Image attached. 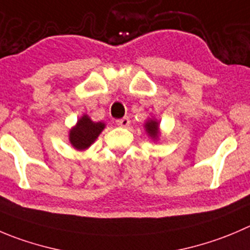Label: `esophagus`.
<instances>
[{
    "mask_svg": "<svg viewBox=\"0 0 250 250\" xmlns=\"http://www.w3.org/2000/svg\"><path fill=\"white\" fill-rule=\"evenodd\" d=\"M116 124L121 127H127L130 125V119L126 118V116H125V118L118 119V120H116Z\"/></svg>",
    "mask_w": 250,
    "mask_h": 250,
    "instance_id": "esophagus-1",
    "label": "esophagus"
}]
</instances>
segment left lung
<instances>
[{
  "label": "left lung",
  "instance_id": "obj_1",
  "mask_svg": "<svg viewBox=\"0 0 250 250\" xmlns=\"http://www.w3.org/2000/svg\"><path fill=\"white\" fill-rule=\"evenodd\" d=\"M146 130L148 135L153 139H157L158 136V123L154 120H149L146 123Z\"/></svg>",
  "mask_w": 250,
  "mask_h": 250
}]
</instances>
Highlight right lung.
<instances>
[{"label":"right lung","instance_id":"1","mask_svg":"<svg viewBox=\"0 0 250 250\" xmlns=\"http://www.w3.org/2000/svg\"><path fill=\"white\" fill-rule=\"evenodd\" d=\"M103 129V123H93L87 115H84L70 131V142L75 148L85 149L93 144Z\"/></svg>","mask_w":250,"mask_h":250}]
</instances>
